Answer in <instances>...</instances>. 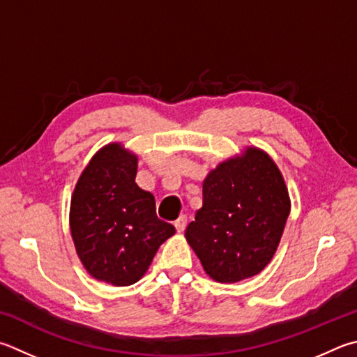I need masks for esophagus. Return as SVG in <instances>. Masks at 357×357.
<instances>
[{
  "mask_svg": "<svg viewBox=\"0 0 357 357\" xmlns=\"http://www.w3.org/2000/svg\"><path fill=\"white\" fill-rule=\"evenodd\" d=\"M187 226V215H181L176 222H174V228L178 232H183Z\"/></svg>",
  "mask_w": 357,
  "mask_h": 357,
  "instance_id": "esophagus-1",
  "label": "esophagus"
}]
</instances>
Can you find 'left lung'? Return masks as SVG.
<instances>
[{
    "mask_svg": "<svg viewBox=\"0 0 357 357\" xmlns=\"http://www.w3.org/2000/svg\"><path fill=\"white\" fill-rule=\"evenodd\" d=\"M290 212L286 183L267 153L246 148L218 164L203 183V207L185 238L207 275L238 282L267 267Z\"/></svg>",
    "mask_w": 357,
    "mask_h": 357,
    "instance_id": "1",
    "label": "left lung"
}]
</instances>
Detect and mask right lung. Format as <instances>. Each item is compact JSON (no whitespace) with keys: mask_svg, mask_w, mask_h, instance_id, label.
<instances>
[{"mask_svg":"<svg viewBox=\"0 0 357 357\" xmlns=\"http://www.w3.org/2000/svg\"><path fill=\"white\" fill-rule=\"evenodd\" d=\"M137 156L120 144L95 154L77 179L70 206L76 252L95 280L131 286L146 273L174 226L156 215V201L135 184Z\"/></svg>","mask_w":357,"mask_h":357,"instance_id":"obj_1","label":"right lung"}]
</instances>
